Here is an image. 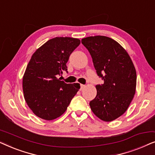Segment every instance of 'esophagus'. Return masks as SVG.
<instances>
[{"label":"esophagus","instance_id":"esophagus-1","mask_svg":"<svg viewBox=\"0 0 155 155\" xmlns=\"http://www.w3.org/2000/svg\"><path fill=\"white\" fill-rule=\"evenodd\" d=\"M80 87H81V90H82V89L85 87V85H84V84H80Z\"/></svg>","mask_w":155,"mask_h":155}]
</instances>
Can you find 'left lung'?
Returning a JSON list of instances; mask_svg holds the SVG:
<instances>
[{"label": "left lung", "mask_w": 155, "mask_h": 155, "mask_svg": "<svg viewBox=\"0 0 155 155\" xmlns=\"http://www.w3.org/2000/svg\"><path fill=\"white\" fill-rule=\"evenodd\" d=\"M81 41L92 56L97 75L104 80V84L96 85L97 96L90 102V108L101 120L112 121L126 111L134 97V65L126 51L111 38L94 36Z\"/></svg>", "instance_id": "left-lung-1"}]
</instances>
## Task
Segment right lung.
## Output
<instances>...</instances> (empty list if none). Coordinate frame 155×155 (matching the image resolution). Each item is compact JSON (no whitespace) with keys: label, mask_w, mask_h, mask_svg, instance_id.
Here are the masks:
<instances>
[{"label":"right lung","mask_w":155,"mask_h":155,"mask_svg":"<svg viewBox=\"0 0 155 155\" xmlns=\"http://www.w3.org/2000/svg\"><path fill=\"white\" fill-rule=\"evenodd\" d=\"M80 40L56 37L34 53L25 70L22 87L25 101L34 114L46 120L56 119L66 111L80 90L79 83L67 84L58 78L68 72L70 55Z\"/></svg>","instance_id":"1"}]
</instances>
